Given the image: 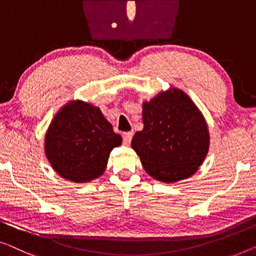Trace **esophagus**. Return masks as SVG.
I'll return each instance as SVG.
<instances>
[{"mask_svg":"<svg viewBox=\"0 0 256 256\" xmlns=\"http://www.w3.org/2000/svg\"><path fill=\"white\" fill-rule=\"evenodd\" d=\"M132 136H133V132L124 133V134H123V142H124V144H128L130 142H131Z\"/></svg>","mask_w":256,"mask_h":256,"instance_id":"obj_1","label":"esophagus"}]
</instances>
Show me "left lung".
<instances>
[{
	"label": "left lung",
	"instance_id": "left-lung-1",
	"mask_svg": "<svg viewBox=\"0 0 256 256\" xmlns=\"http://www.w3.org/2000/svg\"><path fill=\"white\" fill-rule=\"evenodd\" d=\"M142 122L131 146L146 172L163 182L193 176L208 154L209 131L188 95L172 88L144 101Z\"/></svg>",
	"mask_w": 256,
	"mask_h": 256
}]
</instances>
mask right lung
I'll return each instance as SVG.
<instances>
[{"label":"right lung","mask_w":256,"mask_h":256,"mask_svg":"<svg viewBox=\"0 0 256 256\" xmlns=\"http://www.w3.org/2000/svg\"><path fill=\"white\" fill-rule=\"evenodd\" d=\"M122 144L100 108L70 101L58 110L44 136V152L60 177L88 182L102 176L109 154Z\"/></svg>","instance_id":"obj_1"}]
</instances>
